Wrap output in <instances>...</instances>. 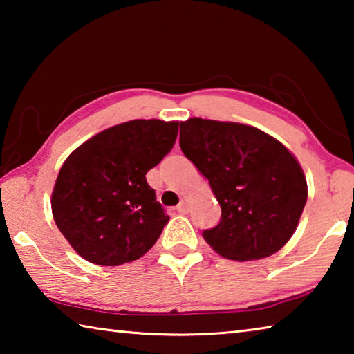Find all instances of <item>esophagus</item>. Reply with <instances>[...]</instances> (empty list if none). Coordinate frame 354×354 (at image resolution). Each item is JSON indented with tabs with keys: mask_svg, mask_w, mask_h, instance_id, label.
Instances as JSON below:
<instances>
[{
	"mask_svg": "<svg viewBox=\"0 0 354 354\" xmlns=\"http://www.w3.org/2000/svg\"><path fill=\"white\" fill-rule=\"evenodd\" d=\"M176 211L179 214H187L189 212V198H183L181 203H179Z\"/></svg>",
	"mask_w": 354,
	"mask_h": 354,
	"instance_id": "esophagus-1",
	"label": "esophagus"
}]
</instances>
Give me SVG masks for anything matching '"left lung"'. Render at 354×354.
Segmentation results:
<instances>
[{
    "label": "left lung",
    "instance_id": "left-lung-1",
    "mask_svg": "<svg viewBox=\"0 0 354 354\" xmlns=\"http://www.w3.org/2000/svg\"><path fill=\"white\" fill-rule=\"evenodd\" d=\"M179 147L205 176L221 207L203 231L220 256L257 261L289 242L308 200L301 165L289 148L254 127L194 117L181 122Z\"/></svg>",
    "mask_w": 354,
    "mask_h": 354
}]
</instances>
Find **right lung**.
Masks as SVG:
<instances>
[{
	"label": "right lung",
	"instance_id": "1",
	"mask_svg": "<svg viewBox=\"0 0 354 354\" xmlns=\"http://www.w3.org/2000/svg\"><path fill=\"white\" fill-rule=\"evenodd\" d=\"M179 122L131 120L95 134L65 159L51 194L59 231L97 266L139 259L170 217L145 175L175 145Z\"/></svg>",
	"mask_w": 354,
	"mask_h": 354
}]
</instances>
